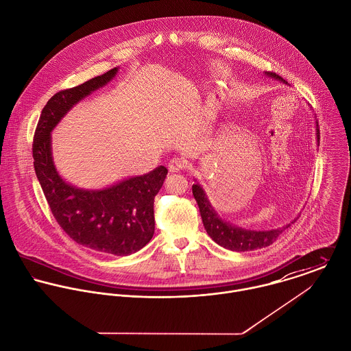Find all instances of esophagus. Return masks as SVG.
I'll list each match as a JSON object with an SVG mask.
<instances>
[{
  "label": "esophagus",
  "mask_w": 351,
  "mask_h": 351,
  "mask_svg": "<svg viewBox=\"0 0 351 351\" xmlns=\"http://www.w3.org/2000/svg\"><path fill=\"white\" fill-rule=\"evenodd\" d=\"M186 167V160L184 158L180 156H174L170 162H169V170L171 173H178L181 170H184Z\"/></svg>",
  "instance_id": "esophagus-1"
}]
</instances>
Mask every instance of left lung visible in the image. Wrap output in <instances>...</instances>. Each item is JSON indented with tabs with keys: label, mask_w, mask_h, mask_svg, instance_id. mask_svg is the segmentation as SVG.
<instances>
[{
	"label": "left lung",
	"mask_w": 351,
	"mask_h": 351,
	"mask_svg": "<svg viewBox=\"0 0 351 351\" xmlns=\"http://www.w3.org/2000/svg\"><path fill=\"white\" fill-rule=\"evenodd\" d=\"M267 77L274 78L277 81H281L287 84L285 80H282L276 73H265ZM316 139L317 143L320 141V132H319V124L316 121ZM196 184L192 186L193 196L197 201L199 209H200L201 219L204 223V227L208 232V235L221 247L231 251H251L256 249H262L266 246H270L277 241V238L288 228L292 223L296 221V217L289 224L276 228V230H266V231H254V230H246L237 224H232L224 219H221L212 204L208 200V196L205 191L202 189L197 180H195Z\"/></svg>",
	"instance_id": "obj_1"
}]
</instances>
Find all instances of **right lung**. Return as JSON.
I'll list each match as a JSON object with an SVG mask.
<instances>
[{
	"instance_id": "add662e5",
	"label": "right lung",
	"mask_w": 351,
	"mask_h": 351,
	"mask_svg": "<svg viewBox=\"0 0 351 351\" xmlns=\"http://www.w3.org/2000/svg\"><path fill=\"white\" fill-rule=\"evenodd\" d=\"M119 67L85 84L62 90L42 110L34 139V166L51 212L77 243L104 254L127 256L143 249L155 230L154 199L167 176L165 166L128 177L102 189L69 184L56 170L51 132L80 101L109 84Z\"/></svg>"
}]
</instances>
